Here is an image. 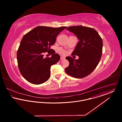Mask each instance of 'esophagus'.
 I'll list each match as a JSON object with an SVG mask.
<instances>
[{
    "instance_id": "34e87169",
    "label": "esophagus",
    "mask_w": 122,
    "mask_h": 122,
    "mask_svg": "<svg viewBox=\"0 0 122 122\" xmlns=\"http://www.w3.org/2000/svg\"><path fill=\"white\" fill-rule=\"evenodd\" d=\"M60 59H61V60H64V59H65V57H63V56H61Z\"/></svg>"
}]
</instances>
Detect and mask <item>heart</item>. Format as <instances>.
<instances>
[{"instance_id":"obj_1","label":"heart","mask_w":122,"mask_h":122,"mask_svg":"<svg viewBox=\"0 0 122 122\" xmlns=\"http://www.w3.org/2000/svg\"><path fill=\"white\" fill-rule=\"evenodd\" d=\"M58 52L62 55H66L67 53V51L62 48H59L58 49Z\"/></svg>"}]
</instances>
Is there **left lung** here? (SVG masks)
Returning <instances> with one entry per match:
<instances>
[{
    "label": "left lung",
    "instance_id": "8db88e82",
    "mask_svg": "<svg viewBox=\"0 0 122 122\" xmlns=\"http://www.w3.org/2000/svg\"><path fill=\"white\" fill-rule=\"evenodd\" d=\"M67 30L79 39L72 53V55L78 56L79 59L66 58L70 64L65 70L73 77L82 78L89 75L98 65L102 54V40L97 31L92 28L76 26L69 27Z\"/></svg>",
    "mask_w": 122,
    "mask_h": 122
}]
</instances>
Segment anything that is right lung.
Segmentation results:
<instances>
[{"label":"right lung","instance_id":"add662e5","mask_svg":"<svg viewBox=\"0 0 122 122\" xmlns=\"http://www.w3.org/2000/svg\"><path fill=\"white\" fill-rule=\"evenodd\" d=\"M67 28L37 26L23 36L18 49L17 59L19 70L28 82L39 85L49 79L51 66L60 59V56L54 53L51 46L55 43L58 34ZM46 51L52 54L51 57H43Z\"/></svg>","mask_w":122,"mask_h":122}]
</instances>
